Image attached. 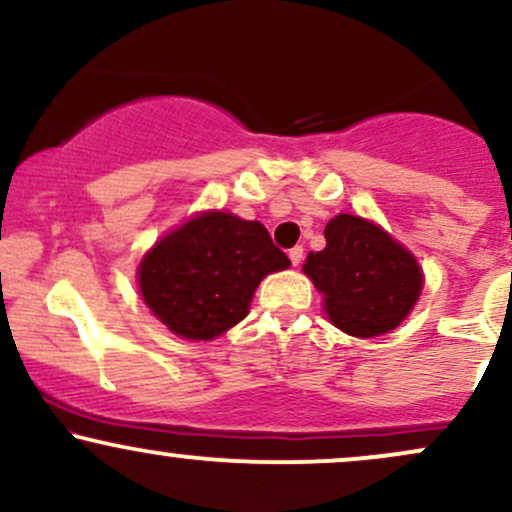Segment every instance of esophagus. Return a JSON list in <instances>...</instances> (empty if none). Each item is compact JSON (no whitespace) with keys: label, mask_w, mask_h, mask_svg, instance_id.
<instances>
[{"label":"esophagus","mask_w":512,"mask_h":512,"mask_svg":"<svg viewBox=\"0 0 512 512\" xmlns=\"http://www.w3.org/2000/svg\"><path fill=\"white\" fill-rule=\"evenodd\" d=\"M289 257H291L293 267H298V264L303 262V248H301V245H296V248H291V250H289Z\"/></svg>","instance_id":"obj_1"}]
</instances>
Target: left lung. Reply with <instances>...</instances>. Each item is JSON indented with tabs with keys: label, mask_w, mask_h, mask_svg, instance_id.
Masks as SVG:
<instances>
[{
	"label": "left lung",
	"mask_w": 512,
	"mask_h": 512,
	"mask_svg": "<svg viewBox=\"0 0 512 512\" xmlns=\"http://www.w3.org/2000/svg\"><path fill=\"white\" fill-rule=\"evenodd\" d=\"M325 250L303 272L325 296L330 322L351 337H380L409 315L424 289L411 252L373 221L339 214L325 226Z\"/></svg>",
	"instance_id": "obj_1"
}]
</instances>
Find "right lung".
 I'll use <instances>...</instances> for the list:
<instances>
[{"mask_svg": "<svg viewBox=\"0 0 512 512\" xmlns=\"http://www.w3.org/2000/svg\"><path fill=\"white\" fill-rule=\"evenodd\" d=\"M289 264L260 221L204 211L146 252L137 279L144 303L170 332L209 342L248 315L264 276Z\"/></svg>", "mask_w": 512, "mask_h": 512, "instance_id": "1", "label": "right lung"}]
</instances>
